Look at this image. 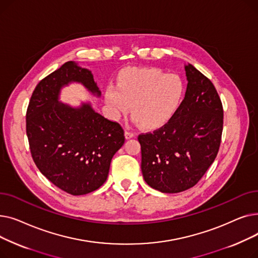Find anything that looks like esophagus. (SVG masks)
I'll return each instance as SVG.
<instances>
[{"mask_svg":"<svg viewBox=\"0 0 258 258\" xmlns=\"http://www.w3.org/2000/svg\"><path fill=\"white\" fill-rule=\"evenodd\" d=\"M124 136H125L126 139H131V138L135 137V133H134V132H131V131H128V130H126L125 133H124Z\"/></svg>","mask_w":258,"mask_h":258,"instance_id":"esophagus-1","label":"esophagus"}]
</instances>
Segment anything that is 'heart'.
I'll return each instance as SVG.
<instances>
[{"mask_svg": "<svg viewBox=\"0 0 258 258\" xmlns=\"http://www.w3.org/2000/svg\"><path fill=\"white\" fill-rule=\"evenodd\" d=\"M186 94L183 78L159 68H127L107 87L104 100L113 119L124 116L132 105L135 122L145 128L165 124L178 112Z\"/></svg>", "mask_w": 258, "mask_h": 258, "instance_id": "heart-1", "label": "heart"}]
</instances>
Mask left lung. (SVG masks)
I'll return each mask as SVG.
<instances>
[{
	"label": "left lung",
	"instance_id": "8db88e82",
	"mask_svg": "<svg viewBox=\"0 0 258 258\" xmlns=\"http://www.w3.org/2000/svg\"><path fill=\"white\" fill-rule=\"evenodd\" d=\"M182 105L159 130L141 134V170L145 182L164 194L194 187L213 163L222 140L224 111L213 84L188 63Z\"/></svg>",
	"mask_w": 258,
	"mask_h": 258
}]
</instances>
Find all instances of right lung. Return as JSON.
Masks as SVG:
<instances>
[{
    "label": "right lung",
    "mask_w": 258,
    "mask_h": 258,
    "mask_svg": "<svg viewBox=\"0 0 258 258\" xmlns=\"http://www.w3.org/2000/svg\"><path fill=\"white\" fill-rule=\"evenodd\" d=\"M71 83L101 95L91 71L67 61L35 87L27 108L26 132L39 171L61 190L83 196L106 181L112 158L125 138L118 122L95 112L91 103L72 107L58 101L61 88Z\"/></svg>",
    "instance_id": "add662e5"
}]
</instances>
